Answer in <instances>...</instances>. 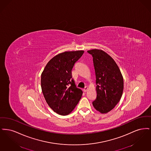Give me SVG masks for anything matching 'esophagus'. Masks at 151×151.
I'll list each match as a JSON object with an SVG mask.
<instances>
[{"label": "esophagus", "instance_id": "obj_1", "mask_svg": "<svg viewBox=\"0 0 151 151\" xmlns=\"http://www.w3.org/2000/svg\"><path fill=\"white\" fill-rule=\"evenodd\" d=\"M88 90V88L87 86H86V87L83 89V91H84V92H87Z\"/></svg>", "mask_w": 151, "mask_h": 151}]
</instances>
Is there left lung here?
I'll list each match as a JSON object with an SVG mask.
<instances>
[{"label": "left lung", "instance_id": "8db88e82", "mask_svg": "<svg viewBox=\"0 0 151 151\" xmlns=\"http://www.w3.org/2000/svg\"><path fill=\"white\" fill-rule=\"evenodd\" d=\"M93 57L96 74L97 97L94 108L102 114L111 111L119 102L123 91V78L114 60L105 51H87Z\"/></svg>", "mask_w": 151, "mask_h": 151}]
</instances>
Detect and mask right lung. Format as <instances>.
Instances as JSON below:
<instances>
[{"instance_id":"obj_1","label":"right lung","mask_w":151,"mask_h":151,"mask_svg":"<svg viewBox=\"0 0 151 151\" xmlns=\"http://www.w3.org/2000/svg\"><path fill=\"white\" fill-rule=\"evenodd\" d=\"M83 53V50L60 53L50 60L41 74V89L45 100L59 115L71 113L81 98L83 92L75 85L72 70Z\"/></svg>"}]
</instances>
